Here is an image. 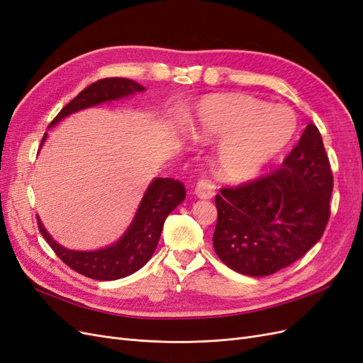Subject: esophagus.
<instances>
[{
	"label": "esophagus",
	"mask_w": 363,
	"mask_h": 363,
	"mask_svg": "<svg viewBox=\"0 0 363 363\" xmlns=\"http://www.w3.org/2000/svg\"><path fill=\"white\" fill-rule=\"evenodd\" d=\"M195 195L201 200H208L215 195V186L207 179H201L195 186Z\"/></svg>",
	"instance_id": "1"
}]
</instances>
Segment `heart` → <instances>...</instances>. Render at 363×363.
I'll use <instances>...</instances> for the list:
<instances>
[{"mask_svg":"<svg viewBox=\"0 0 363 363\" xmlns=\"http://www.w3.org/2000/svg\"><path fill=\"white\" fill-rule=\"evenodd\" d=\"M192 133L216 144L212 164L230 183L250 182L286 150L298 131V119L286 106H269L245 94L207 95L189 119Z\"/></svg>","mask_w":363,"mask_h":363,"instance_id":"b5f03b06","label":"heart"}]
</instances>
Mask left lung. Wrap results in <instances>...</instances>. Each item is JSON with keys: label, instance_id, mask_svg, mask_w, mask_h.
<instances>
[{"label": "left lung", "instance_id": "1", "mask_svg": "<svg viewBox=\"0 0 363 363\" xmlns=\"http://www.w3.org/2000/svg\"><path fill=\"white\" fill-rule=\"evenodd\" d=\"M332 191L323 138L309 123L277 171L215 196V252L228 268L250 277L289 267L321 239Z\"/></svg>", "mask_w": 363, "mask_h": 363}]
</instances>
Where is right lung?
Instances as JSON below:
<instances>
[{
  "label": "right lung",
  "instance_id": "add662e5",
  "mask_svg": "<svg viewBox=\"0 0 363 363\" xmlns=\"http://www.w3.org/2000/svg\"><path fill=\"white\" fill-rule=\"evenodd\" d=\"M145 87L139 83L113 77V79H103L87 86L84 91L77 95L72 101L65 106L59 115L51 121L48 128L59 124L63 118L84 108L100 106L104 103H112L131 96L138 92H144ZM47 139L43 135L40 148ZM186 189L183 183L172 179H152L148 188L142 196L133 221L115 244L92 251H79L65 248L43 227L38 216V225L42 236L45 238L54 252L67 263L69 268L83 276L94 280H118L130 276V274L140 269L151 259L156 251L164 219L183 203Z\"/></svg>",
  "mask_w": 363,
  "mask_h": 363
}]
</instances>
